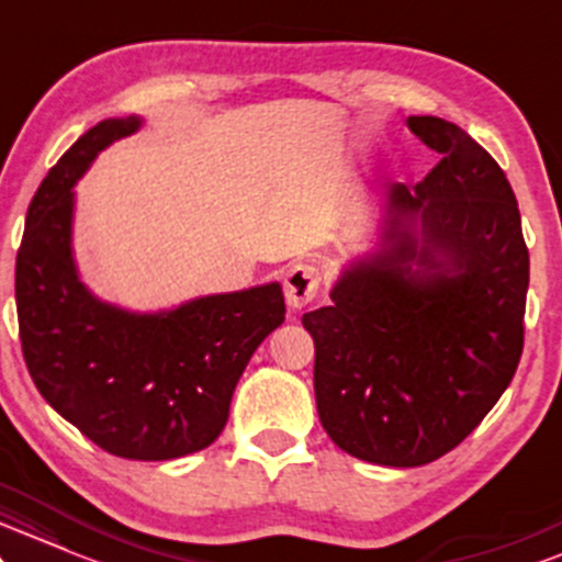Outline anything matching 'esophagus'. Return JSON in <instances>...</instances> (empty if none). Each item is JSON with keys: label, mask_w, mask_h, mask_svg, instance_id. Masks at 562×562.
<instances>
[{"label": "esophagus", "mask_w": 562, "mask_h": 562, "mask_svg": "<svg viewBox=\"0 0 562 562\" xmlns=\"http://www.w3.org/2000/svg\"><path fill=\"white\" fill-rule=\"evenodd\" d=\"M321 289V273L318 268L310 266V262H296L289 268L286 279H283V294L292 307H305L318 296Z\"/></svg>", "instance_id": "esophagus-1"}]
</instances>
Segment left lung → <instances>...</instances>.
<instances>
[{"mask_svg":"<svg viewBox=\"0 0 562 562\" xmlns=\"http://www.w3.org/2000/svg\"><path fill=\"white\" fill-rule=\"evenodd\" d=\"M407 125L441 160L415 189L389 183L381 249L341 273L331 305L302 315L323 428L389 468L434 463L497 405L524 352L529 292L505 170L460 125Z\"/></svg>","mask_w":562,"mask_h":562,"instance_id":"obj_1","label":"left lung"}]
</instances>
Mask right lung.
I'll use <instances>...</instances> for the list:
<instances>
[{"label":"right lung","mask_w":562,"mask_h":562,"mask_svg":"<svg viewBox=\"0 0 562 562\" xmlns=\"http://www.w3.org/2000/svg\"><path fill=\"white\" fill-rule=\"evenodd\" d=\"M142 117L97 123L46 173L15 260L20 345L42 397L125 460H173L221 437L239 375L283 323L281 283L210 294L168 313L99 302L72 262V187Z\"/></svg>","instance_id":"right-lung-1"}]
</instances>
